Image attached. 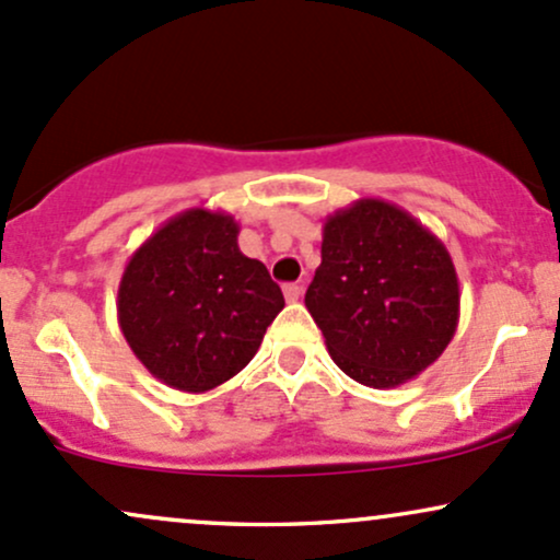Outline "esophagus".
<instances>
[{
	"label": "esophagus",
	"mask_w": 560,
	"mask_h": 560,
	"mask_svg": "<svg viewBox=\"0 0 560 560\" xmlns=\"http://www.w3.org/2000/svg\"><path fill=\"white\" fill-rule=\"evenodd\" d=\"M302 294V287L300 284H284V298L287 302H298Z\"/></svg>",
	"instance_id": "34e87169"
}]
</instances>
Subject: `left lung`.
I'll use <instances>...</instances> for the list:
<instances>
[{
    "mask_svg": "<svg viewBox=\"0 0 560 560\" xmlns=\"http://www.w3.org/2000/svg\"><path fill=\"white\" fill-rule=\"evenodd\" d=\"M305 307L331 361L374 389L427 371L458 329L453 258L408 210L365 197L326 218Z\"/></svg>",
    "mask_w": 560,
    "mask_h": 560,
    "instance_id": "8db88e82",
    "label": "left lung"
}]
</instances>
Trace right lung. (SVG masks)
Instances as JSON below:
<instances>
[{"label":"right lung","mask_w":560,"mask_h":560,"mask_svg":"<svg viewBox=\"0 0 560 560\" xmlns=\"http://www.w3.org/2000/svg\"><path fill=\"white\" fill-rule=\"evenodd\" d=\"M236 236L234 215L189 208L141 244L120 276V331L173 389L199 395L240 374L284 307L268 268Z\"/></svg>","instance_id":"right-lung-1"}]
</instances>
